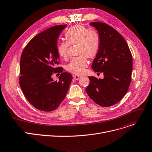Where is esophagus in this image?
<instances>
[{"label": "esophagus", "mask_w": 152, "mask_h": 152, "mask_svg": "<svg viewBox=\"0 0 152 152\" xmlns=\"http://www.w3.org/2000/svg\"><path fill=\"white\" fill-rule=\"evenodd\" d=\"M80 77H81V76H78V75H76V76H74V79H75V80H78V79H79Z\"/></svg>", "instance_id": "1"}]
</instances>
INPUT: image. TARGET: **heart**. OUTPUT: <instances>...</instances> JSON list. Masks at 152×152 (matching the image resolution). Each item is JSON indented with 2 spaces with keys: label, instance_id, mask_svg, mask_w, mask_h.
<instances>
[{
  "label": "heart",
  "instance_id": "heart-1",
  "mask_svg": "<svg viewBox=\"0 0 152 152\" xmlns=\"http://www.w3.org/2000/svg\"><path fill=\"white\" fill-rule=\"evenodd\" d=\"M65 39L66 42H60L57 45V54L60 57L66 58L69 45H77V54L80 56L72 59L66 66V69L75 75L83 74L88 64L86 57L94 58L99 52L101 44L99 34L95 30H88L78 24L66 30Z\"/></svg>",
  "mask_w": 152,
  "mask_h": 152
}]
</instances>
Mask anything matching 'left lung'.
Returning <instances> with one entry per match:
<instances>
[{"label": "left lung", "mask_w": 152, "mask_h": 152, "mask_svg": "<svg viewBox=\"0 0 152 152\" xmlns=\"http://www.w3.org/2000/svg\"><path fill=\"white\" fill-rule=\"evenodd\" d=\"M100 37L99 52L92 68L103 73L104 78L89 76L86 91L89 97L101 106L117 103L126 95L131 83L133 57L124 38L113 27L103 23L93 22Z\"/></svg>", "instance_id": "1"}]
</instances>
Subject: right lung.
<instances>
[{
	"label": "right lung",
	"mask_w": 152,
	"mask_h": 152,
	"mask_svg": "<svg viewBox=\"0 0 152 152\" xmlns=\"http://www.w3.org/2000/svg\"><path fill=\"white\" fill-rule=\"evenodd\" d=\"M66 24L55 26L34 37L24 49L20 60L19 85L28 102L38 110L56 109L65 99L72 75L62 72L56 46ZM54 72H61L54 81ZM60 75V74H59Z\"/></svg>",
	"instance_id": "right-lung-1"
}]
</instances>
